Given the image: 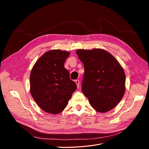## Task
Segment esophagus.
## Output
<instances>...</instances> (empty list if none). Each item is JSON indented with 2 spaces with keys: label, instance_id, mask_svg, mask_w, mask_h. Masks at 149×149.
Wrapping results in <instances>:
<instances>
[{
  "label": "esophagus",
  "instance_id": "esophagus-1",
  "mask_svg": "<svg viewBox=\"0 0 149 149\" xmlns=\"http://www.w3.org/2000/svg\"><path fill=\"white\" fill-rule=\"evenodd\" d=\"M75 83H76V85H77V87H78V88H79V84H80V82H79V80H76L75 81Z\"/></svg>",
  "mask_w": 149,
  "mask_h": 149
}]
</instances>
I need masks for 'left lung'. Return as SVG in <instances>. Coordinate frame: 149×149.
<instances>
[{"label": "left lung", "mask_w": 149, "mask_h": 149, "mask_svg": "<svg viewBox=\"0 0 149 149\" xmlns=\"http://www.w3.org/2000/svg\"><path fill=\"white\" fill-rule=\"evenodd\" d=\"M76 53L84 68L83 94L96 111H111L121 101L125 91L123 68L105 49H79Z\"/></svg>", "instance_id": "obj_1"}]
</instances>
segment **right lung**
Instances as JSON below:
<instances>
[{"label": "right lung", "instance_id": "add662e5", "mask_svg": "<svg viewBox=\"0 0 149 149\" xmlns=\"http://www.w3.org/2000/svg\"><path fill=\"white\" fill-rule=\"evenodd\" d=\"M70 55L69 52L52 49L40 56L31 70V95L47 113L57 114L63 111L77 88L64 67Z\"/></svg>", "mask_w": 149, "mask_h": 149}]
</instances>
